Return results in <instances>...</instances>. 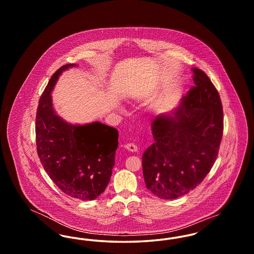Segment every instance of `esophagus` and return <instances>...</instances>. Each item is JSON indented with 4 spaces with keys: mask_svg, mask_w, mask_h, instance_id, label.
Masks as SVG:
<instances>
[{
    "mask_svg": "<svg viewBox=\"0 0 254 254\" xmlns=\"http://www.w3.org/2000/svg\"><path fill=\"white\" fill-rule=\"evenodd\" d=\"M124 146H125V148H126V149H127L128 151H131V152H136V151H138V146L135 145V144H131V143H129V144H126Z\"/></svg>",
    "mask_w": 254,
    "mask_h": 254,
    "instance_id": "obj_1",
    "label": "esophagus"
}]
</instances>
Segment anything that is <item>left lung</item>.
I'll list each match as a JSON object with an SVG mask.
<instances>
[{"label": "left lung", "instance_id": "8db88e82", "mask_svg": "<svg viewBox=\"0 0 254 254\" xmlns=\"http://www.w3.org/2000/svg\"><path fill=\"white\" fill-rule=\"evenodd\" d=\"M195 85L177 108L151 124L154 143L143 154L146 189L162 199L194 190L212 168L224 118L217 89L204 71L192 68Z\"/></svg>", "mask_w": 254, "mask_h": 254}]
</instances>
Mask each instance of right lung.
Listing matches in <instances>:
<instances>
[{"label": "right lung", "mask_w": 254, "mask_h": 254, "mask_svg": "<svg viewBox=\"0 0 254 254\" xmlns=\"http://www.w3.org/2000/svg\"><path fill=\"white\" fill-rule=\"evenodd\" d=\"M64 64L52 75L39 101L36 145L41 163L50 179L70 197L88 201L103 193L115 165L118 130L100 122L72 125L56 114L51 92Z\"/></svg>", "instance_id": "obj_1"}]
</instances>
